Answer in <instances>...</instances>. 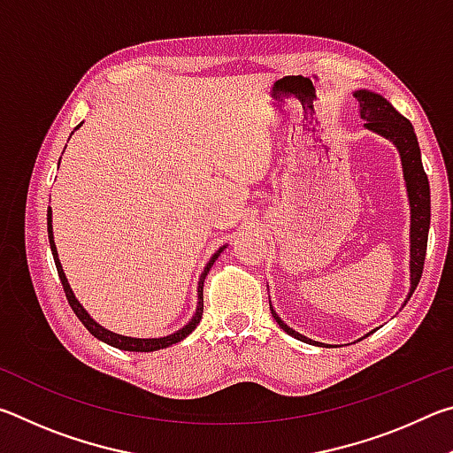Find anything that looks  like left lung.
<instances>
[{"mask_svg": "<svg viewBox=\"0 0 453 453\" xmlns=\"http://www.w3.org/2000/svg\"><path fill=\"white\" fill-rule=\"evenodd\" d=\"M354 96L359 104V118L364 119V127L370 132L378 134L395 145V150L400 151L402 159V170L405 180V189H408L410 199V294L405 297V302L410 300L413 289L418 288L421 272H424V259H426V248H427V232H429V181L421 165V151L416 132L410 119H405L395 107L388 102L386 97L375 94L370 89H357ZM272 316L278 321V326L283 332L289 334L296 340L305 343H316V346H324L321 342H313L310 337L302 335L296 329H291L288 324H283V319L275 313L272 308ZM370 335V334H367Z\"/></svg>", "mask_w": 453, "mask_h": 453, "instance_id": "8db88e82", "label": "left lung"}]
</instances>
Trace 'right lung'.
<instances>
[{
	"mask_svg": "<svg viewBox=\"0 0 453 453\" xmlns=\"http://www.w3.org/2000/svg\"><path fill=\"white\" fill-rule=\"evenodd\" d=\"M80 127H81V124L75 127V129H80ZM48 237H50V248H51L53 262H56L58 273H59V281H61V286H64L67 303L72 305L73 313H75V316H78V319L81 321V324L88 327V332L94 335V337H97L99 342H104V343H107V346H113V348H118V349H124V351H157V349L170 348V346H173V343H178L181 340H186V337L197 327L199 319H202V313H203V280H205V275H208L213 262H216V259L219 257L221 251L226 250V245H224V248H219L216 254L210 257V262L205 264L202 275H199V281H197V308H196V313H194V316H191V319L188 321L186 326L180 327L178 332H173L170 335H164V337H129V335H121V334H116V332H110V329H105L104 326H99L97 321L91 318L89 313L83 310V305L78 302V297H75V294L72 291L70 283H67V278H65V273H64V267H61L59 256H58L56 242H53L51 208L48 210Z\"/></svg>",
	"mask_w": 453,
	"mask_h": 453,
	"instance_id": "1",
	"label": "right lung"
}]
</instances>
